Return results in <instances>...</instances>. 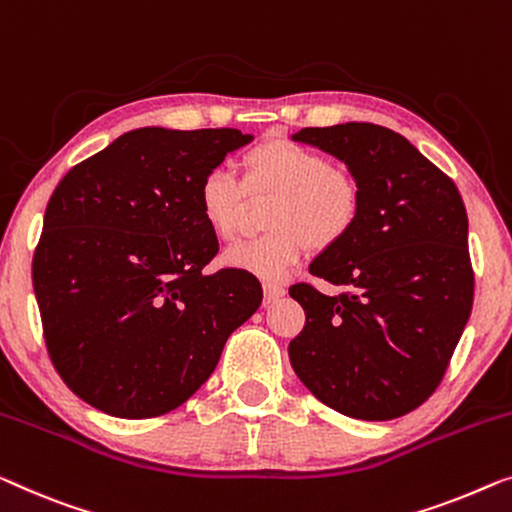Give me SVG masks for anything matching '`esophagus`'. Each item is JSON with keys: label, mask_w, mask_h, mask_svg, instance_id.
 <instances>
[{"label": "esophagus", "mask_w": 512, "mask_h": 512, "mask_svg": "<svg viewBox=\"0 0 512 512\" xmlns=\"http://www.w3.org/2000/svg\"><path fill=\"white\" fill-rule=\"evenodd\" d=\"M263 291H265V300H268V302H277L279 298H284V295H286V288L281 284H272V281L263 284Z\"/></svg>", "instance_id": "obj_1"}]
</instances>
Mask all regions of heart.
Wrapping results in <instances>:
<instances>
[{
	"instance_id": "1",
	"label": "heart",
	"mask_w": 512,
	"mask_h": 512,
	"mask_svg": "<svg viewBox=\"0 0 512 512\" xmlns=\"http://www.w3.org/2000/svg\"><path fill=\"white\" fill-rule=\"evenodd\" d=\"M247 189L254 194L279 191L268 214L274 231L228 247L224 263L265 281L284 279L305 256L307 244L335 247L362 212L358 177L316 147L277 138L244 157V182L224 166L210 168L198 182V212L219 240L238 235Z\"/></svg>"
}]
</instances>
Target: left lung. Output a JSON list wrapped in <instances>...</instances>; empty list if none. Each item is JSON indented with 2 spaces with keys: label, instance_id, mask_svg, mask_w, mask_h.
I'll return each instance as SVG.
<instances>
[{
  "label": "left lung",
  "instance_id": "8db88e82",
  "mask_svg": "<svg viewBox=\"0 0 512 512\" xmlns=\"http://www.w3.org/2000/svg\"><path fill=\"white\" fill-rule=\"evenodd\" d=\"M293 140L344 161L362 187V212L309 265L344 291L288 288L307 316L288 358L311 395L344 416H406L439 388L471 314L462 196L409 140L379 124L309 127Z\"/></svg>",
  "mask_w": 512,
  "mask_h": 512
}]
</instances>
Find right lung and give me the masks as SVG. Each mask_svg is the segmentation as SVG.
<instances>
[{"label": "right lung", "mask_w": 512, "mask_h": 512, "mask_svg": "<svg viewBox=\"0 0 512 512\" xmlns=\"http://www.w3.org/2000/svg\"><path fill=\"white\" fill-rule=\"evenodd\" d=\"M251 140L238 129H133L57 184L32 281L50 360L94 409H177L261 305L254 274L203 272L219 242L196 201L207 170Z\"/></svg>", "instance_id": "right-lung-1"}]
</instances>
